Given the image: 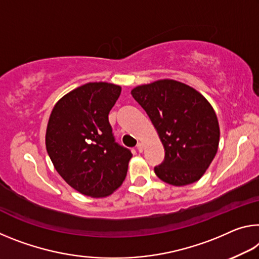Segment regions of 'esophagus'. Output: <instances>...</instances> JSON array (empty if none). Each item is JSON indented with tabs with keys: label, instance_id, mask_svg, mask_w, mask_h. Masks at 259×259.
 Returning <instances> with one entry per match:
<instances>
[{
	"label": "esophagus",
	"instance_id": "34e87169",
	"mask_svg": "<svg viewBox=\"0 0 259 259\" xmlns=\"http://www.w3.org/2000/svg\"><path fill=\"white\" fill-rule=\"evenodd\" d=\"M143 150H144V145H143L142 143H138V145H137V151H138V152H143Z\"/></svg>",
	"mask_w": 259,
	"mask_h": 259
}]
</instances>
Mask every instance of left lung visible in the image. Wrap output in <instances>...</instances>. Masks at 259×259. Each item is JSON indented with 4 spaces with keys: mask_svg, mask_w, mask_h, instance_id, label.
<instances>
[{
    "mask_svg": "<svg viewBox=\"0 0 259 259\" xmlns=\"http://www.w3.org/2000/svg\"><path fill=\"white\" fill-rule=\"evenodd\" d=\"M157 130L165 160L154 167L161 181L183 187L200 180L214 159L220 128L202 93L174 79H159L131 90Z\"/></svg>",
    "mask_w": 259,
    "mask_h": 259,
    "instance_id": "left-lung-1",
    "label": "left lung"
}]
</instances>
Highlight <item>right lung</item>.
Masks as SVG:
<instances>
[{
    "mask_svg": "<svg viewBox=\"0 0 259 259\" xmlns=\"http://www.w3.org/2000/svg\"><path fill=\"white\" fill-rule=\"evenodd\" d=\"M120 85L96 81L72 90L49 115L46 149L57 173L81 195L104 198L124 181L131 152L116 144L108 114Z\"/></svg>",
    "mask_w": 259,
    "mask_h": 259,
    "instance_id": "1",
    "label": "right lung"
}]
</instances>
